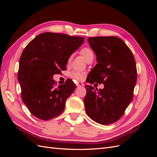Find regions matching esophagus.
Masks as SVG:
<instances>
[{
    "label": "esophagus",
    "instance_id": "34e87169",
    "mask_svg": "<svg viewBox=\"0 0 157 157\" xmlns=\"http://www.w3.org/2000/svg\"><path fill=\"white\" fill-rule=\"evenodd\" d=\"M76 86H84V84H83V83H82V82H77L76 83Z\"/></svg>",
    "mask_w": 157,
    "mask_h": 157
}]
</instances>
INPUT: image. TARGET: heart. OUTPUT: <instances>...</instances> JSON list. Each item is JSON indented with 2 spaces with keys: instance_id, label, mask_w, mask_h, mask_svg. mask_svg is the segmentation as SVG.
<instances>
[{
  "instance_id": "obj_1",
  "label": "heart",
  "mask_w": 157,
  "mask_h": 157,
  "mask_svg": "<svg viewBox=\"0 0 157 157\" xmlns=\"http://www.w3.org/2000/svg\"><path fill=\"white\" fill-rule=\"evenodd\" d=\"M80 53H81L82 56L84 57V58L86 60V61L90 59L94 58V53L93 50L90 48H89V47H84V48H83L81 50H80ZM71 59V56L69 58L68 61H70ZM69 75L71 78H74L75 80H81L84 77V73L82 72H80V71H73L69 73Z\"/></svg>"
}]
</instances>
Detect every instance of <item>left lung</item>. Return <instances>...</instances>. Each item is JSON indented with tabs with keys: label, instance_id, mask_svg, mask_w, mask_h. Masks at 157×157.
I'll use <instances>...</instances> for the list:
<instances>
[{
	"label": "left lung",
	"instance_id": "left-lung-1",
	"mask_svg": "<svg viewBox=\"0 0 157 157\" xmlns=\"http://www.w3.org/2000/svg\"><path fill=\"white\" fill-rule=\"evenodd\" d=\"M88 42L98 63L90 72L87 82L103 83L104 88L85 86V109L94 121L108 125L120 119L132 100L137 80L136 61L130 49L118 37H89Z\"/></svg>",
	"mask_w": 157,
	"mask_h": 157
}]
</instances>
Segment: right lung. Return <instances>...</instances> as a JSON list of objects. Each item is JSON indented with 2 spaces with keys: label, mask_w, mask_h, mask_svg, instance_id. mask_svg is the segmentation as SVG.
Listing matches in <instances>:
<instances>
[{
  "label": "right lung",
  "mask_w": 157,
  "mask_h": 157,
  "mask_svg": "<svg viewBox=\"0 0 157 157\" xmlns=\"http://www.w3.org/2000/svg\"><path fill=\"white\" fill-rule=\"evenodd\" d=\"M84 40V37L44 33L36 36L23 50L17 79L22 100L33 115L48 121L63 111L65 101L76 85L68 79L56 88L53 76L66 69L70 56Z\"/></svg>",
  "instance_id": "obj_1"
}]
</instances>
